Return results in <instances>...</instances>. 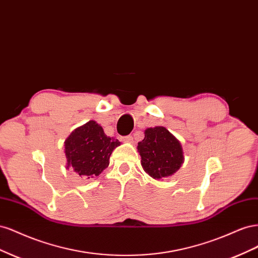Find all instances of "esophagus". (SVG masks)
Instances as JSON below:
<instances>
[{
	"mask_svg": "<svg viewBox=\"0 0 258 258\" xmlns=\"http://www.w3.org/2000/svg\"><path fill=\"white\" fill-rule=\"evenodd\" d=\"M122 141H123V142H127V143H132V142H134V138H132L131 136L123 137V138H122Z\"/></svg>",
	"mask_w": 258,
	"mask_h": 258,
	"instance_id": "esophagus-1",
	"label": "esophagus"
}]
</instances>
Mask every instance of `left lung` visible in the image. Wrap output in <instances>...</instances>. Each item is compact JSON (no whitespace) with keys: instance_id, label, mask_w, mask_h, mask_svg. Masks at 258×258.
Wrapping results in <instances>:
<instances>
[{"instance_id":"1","label":"left lung","mask_w":258,"mask_h":258,"mask_svg":"<svg viewBox=\"0 0 258 258\" xmlns=\"http://www.w3.org/2000/svg\"><path fill=\"white\" fill-rule=\"evenodd\" d=\"M138 152L143 170L155 179L173 175L184 162L181 142L161 126L144 131V139L138 143Z\"/></svg>"}]
</instances>
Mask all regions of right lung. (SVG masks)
<instances>
[{
	"label": "right lung",
	"mask_w": 258,
	"mask_h": 258,
	"mask_svg": "<svg viewBox=\"0 0 258 258\" xmlns=\"http://www.w3.org/2000/svg\"><path fill=\"white\" fill-rule=\"evenodd\" d=\"M119 145L118 140L107 137L97 121L89 120L66 139V168L86 179L98 176L107 168L111 154Z\"/></svg>",
	"instance_id": "1"
}]
</instances>
